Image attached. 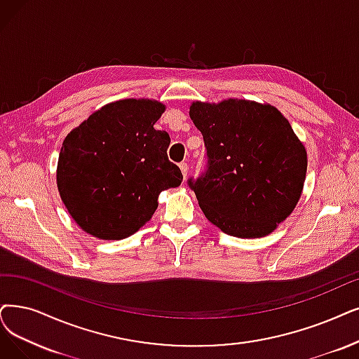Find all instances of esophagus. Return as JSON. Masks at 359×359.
<instances>
[{
    "instance_id": "obj_1",
    "label": "esophagus",
    "mask_w": 359,
    "mask_h": 359,
    "mask_svg": "<svg viewBox=\"0 0 359 359\" xmlns=\"http://www.w3.org/2000/svg\"><path fill=\"white\" fill-rule=\"evenodd\" d=\"M180 169H181V172H182V177H184V178L187 177V172H189V165L185 163V162H181V163H180Z\"/></svg>"
}]
</instances>
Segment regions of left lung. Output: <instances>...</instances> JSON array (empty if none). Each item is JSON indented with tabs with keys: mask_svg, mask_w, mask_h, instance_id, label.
Returning <instances> with one entry per match:
<instances>
[{
	"mask_svg": "<svg viewBox=\"0 0 359 359\" xmlns=\"http://www.w3.org/2000/svg\"><path fill=\"white\" fill-rule=\"evenodd\" d=\"M205 170L187 180L205 217L240 238L274 231L294 209L306 175V151L289 121L269 104L225 100L193 103Z\"/></svg>",
	"mask_w": 359,
	"mask_h": 359,
	"instance_id": "8db88e82",
	"label": "left lung"
}]
</instances>
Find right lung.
Masks as SVG:
<instances>
[{
  "instance_id": "1",
  "label": "right lung",
  "mask_w": 359,
  "mask_h": 359,
  "mask_svg": "<svg viewBox=\"0 0 359 359\" xmlns=\"http://www.w3.org/2000/svg\"><path fill=\"white\" fill-rule=\"evenodd\" d=\"M165 106L121 100L93 113L62 146L57 187L72 218L88 234L121 240L157 209L162 190L182 182L168 159L169 134L154 130Z\"/></svg>"
}]
</instances>
